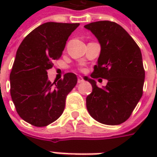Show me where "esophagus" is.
Here are the masks:
<instances>
[{
  "instance_id": "34e87169",
  "label": "esophagus",
  "mask_w": 157,
  "mask_h": 157,
  "mask_svg": "<svg viewBox=\"0 0 157 157\" xmlns=\"http://www.w3.org/2000/svg\"><path fill=\"white\" fill-rule=\"evenodd\" d=\"M77 82H78V83H82V82H84V80H83L82 76H79L78 79H77Z\"/></svg>"
}]
</instances>
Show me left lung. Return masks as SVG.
Instances as JSON below:
<instances>
[{
    "label": "left lung",
    "instance_id": "1",
    "mask_svg": "<svg viewBox=\"0 0 157 157\" xmlns=\"http://www.w3.org/2000/svg\"><path fill=\"white\" fill-rule=\"evenodd\" d=\"M84 28L98 40L101 51L92 78V92L86 97L90 115L101 124L118 125L125 122L141 98L145 82L141 51L131 36L116 22L99 21ZM108 80L100 89L94 78Z\"/></svg>",
    "mask_w": 157,
    "mask_h": 157
}]
</instances>
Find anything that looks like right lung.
I'll return each instance as SVG.
<instances>
[{
    "label": "right lung",
    "instance_id": "right-lung-1",
    "mask_svg": "<svg viewBox=\"0 0 157 157\" xmlns=\"http://www.w3.org/2000/svg\"><path fill=\"white\" fill-rule=\"evenodd\" d=\"M79 23L48 22L33 29L17 51L10 74L11 96L19 116L30 124L44 127L58 119L65 98L77 83L74 73L52 84L48 80L53 60L62 55L67 39Z\"/></svg>",
    "mask_w": 157,
    "mask_h": 157
}]
</instances>
